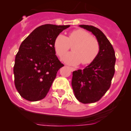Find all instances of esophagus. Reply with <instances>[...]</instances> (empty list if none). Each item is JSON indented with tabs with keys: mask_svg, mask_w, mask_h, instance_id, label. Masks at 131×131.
I'll list each match as a JSON object with an SVG mask.
<instances>
[{
	"mask_svg": "<svg viewBox=\"0 0 131 131\" xmlns=\"http://www.w3.org/2000/svg\"><path fill=\"white\" fill-rule=\"evenodd\" d=\"M69 68L70 69V70L72 71V72H73V71H75V70H76L75 68H73V67H69Z\"/></svg>",
	"mask_w": 131,
	"mask_h": 131,
	"instance_id": "34e87169",
	"label": "esophagus"
}]
</instances>
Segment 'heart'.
<instances>
[{"label": "heart", "mask_w": 131, "mask_h": 131, "mask_svg": "<svg viewBox=\"0 0 131 131\" xmlns=\"http://www.w3.org/2000/svg\"><path fill=\"white\" fill-rule=\"evenodd\" d=\"M74 45L73 52L67 54L62 58L68 64L77 65L81 63L89 64L96 59L100 52V46L97 39L92 37L90 33L82 29L71 31L68 37L59 34L54 42L55 51L60 57Z\"/></svg>", "instance_id": "heart-1"}]
</instances>
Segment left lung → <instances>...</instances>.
I'll return each instance as SVG.
<instances>
[{
	"instance_id": "1",
	"label": "left lung",
	"mask_w": 131,
	"mask_h": 131,
	"mask_svg": "<svg viewBox=\"0 0 131 131\" xmlns=\"http://www.w3.org/2000/svg\"><path fill=\"white\" fill-rule=\"evenodd\" d=\"M92 33L100 43L97 58L84 70L73 72L72 85L75 97L84 104L99 101L110 87L115 73V54L110 41L97 28L79 25Z\"/></svg>"
}]
</instances>
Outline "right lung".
<instances>
[{
  "instance_id": "obj_1",
  "label": "right lung",
  "mask_w": 131,
  "mask_h": 131,
  "mask_svg": "<svg viewBox=\"0 0 131 131\" xmlns=\"http://www.w3.org/2000/svg\"><path fill=\"white\" fill-rule=\"evenodd\" d=\"M69 26L41 25L21 43L13 72L16 88L25 100L37 101L46 96L58 71L64 66L56 56L54 42Z\"/></svg>"
}]
</instances>
